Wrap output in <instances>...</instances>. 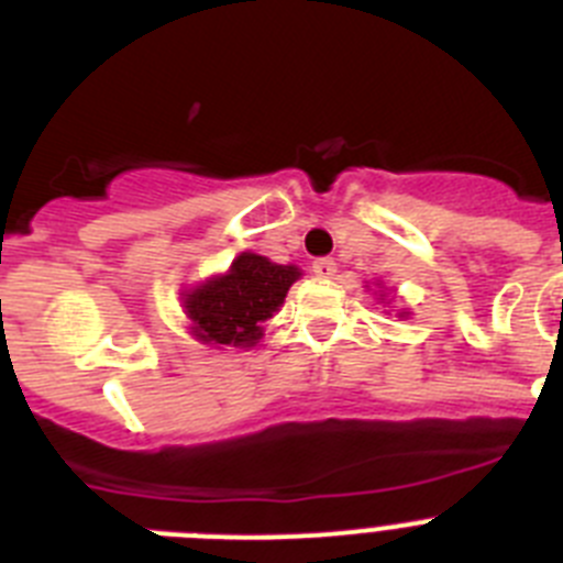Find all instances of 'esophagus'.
Here are the masks:
<instances>
[{
	"mask_svg": "<svg viewBox=\"0 0 563 563\" xmlns=\"http://www.w3.org/2000/svg\"><path fill=\"white\" fill-rule=\"evenodd\" d=\"M312 273H316L318 278H330V276H335V258H330V256L316 258V262H312Z\"/></svg>",
	"mask_w": 563,
	"mask_h": 563,
	"instance_id": "1",
	"label": "esophagus"
}]
</instances>
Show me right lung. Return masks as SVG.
<instances>
[{"instance_id":"obj_1","label":"right lung","mask_w":563,"mask_h":563,"mask_svg":"<svg viewBox=\"0 0 563 563\" xmlns=\"http://www.w3.org/2000/svg\"><path fill=\"white\" fill-rule=\"evenodd\" d=\"M298 276L301 271L296 265H276L258 253H242L233 258L231 271L183 296L194 338L211 346H253L262 338V321L285 305Z\"/></svg>"}]
</instances>
